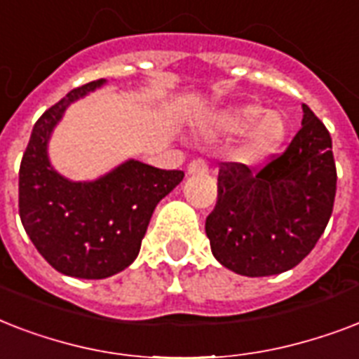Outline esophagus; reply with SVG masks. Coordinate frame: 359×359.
Returning <instances> with one entry per match:
<instances>
[{
  "instance_id": "34e87169",
  "label": "esophagus",
  "mask_w": 359,
  "mask_h": 359,
  "mask_svg": "<svg viewBox=\"0 0 359 359\" xmlns=\"http://www.w3.org/2000/svg\"><path fill=\"white\" fill-rule=\"evenodd\" d=\"M208 171V165L205 160L201 158H197V160H191L188 163V175H197V173H207Z\"/></svg>"
}]
</instances>
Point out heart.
Listing matches in <instances>:
<instances>
[{"mask_svg": "<svg viewBox=\"0 0 359 359\" xmlns=\"http://www.w3.org/2000/svg\"><path fill=\"white\" fill-rule=\"evenodd\" d=\"M201 130L208 137L240 134L236 156L248 165H257L279 151L289 126L279 111H262L259 104L245 102L210 114L203 121Z\"/></svg>", "mask_w": 359, "mask_h": 359, "instance_id": "1", "label": "heart"}]
</instances>
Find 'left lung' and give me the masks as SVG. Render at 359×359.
<instances>
[{
  "mask_svg": "<svg viewBox=\"0 0 359 359\" xmlns=\"http://www.w3.org/2000/svg\"><path fill=\"white\" fill-rule=\"evenodd\" d=\"M302 109L300 132L261 171L236 162L219 165L218 203L205 231L212 255L240 276L294 268L315 248L334 210L332 137L306 104Z\"/></svg>",
  "mask_w": 359,
  "mask_h": 359,
  "instance_id": "1",
  "label": "left lung"
}]
</instances>
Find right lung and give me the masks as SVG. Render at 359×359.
Instances as JSON below:
<instances>
[{
  "label": "right lung",
  "instance_id": "1",
  "mask_svg": "<svg viewBox=\"0 0 359 359\" xmlns=\"http://www.w3.org/2000/svg\"><path fill=\"white\" fill-rule=\"evenodd\" d=\"M106 80L70 91L35 123L20 163L18 207L25 233L57 272L104 279L123 272L140 253L154 208L184 179L140 160H126L95 180H70L48 158L53 128L70 104Z\"/></svg>",
  "mask_w": 359,
  "mask_h": 359
}]
</instances>
